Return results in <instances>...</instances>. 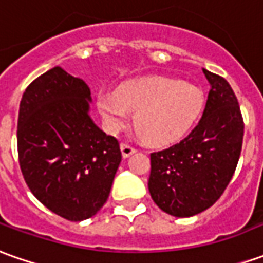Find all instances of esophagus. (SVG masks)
Here are the masks:
<instances>
[{
    "mask_svg": "<svg viewBox=\"0 0 263 263\" xmlns=\"http://www.w3.org/2000/svg\"><path fill=\"white\" fill-rule=\"evenodd\" d=\"M121 153H122V157H124V158H128L129 155H132L134 153H137V148H134L132 145H129L128 142H122V144H121Z\"/></svg>",
    "mask_w": 263,
    "mask_h": 263,
    "instance_id": "obj_1",
    "label": "esophagus"
}]
</instances>
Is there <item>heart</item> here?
I'll list each match as a JSON object with an SVG mask.
<instances>
[{
	"label": "heart",
	"mask_w": 263,
	"mask_h": 263,
	"mask_svg": "<svg viewBox=\"0 0 263 263\" xmlns=\"http://www.w3.org/2000/svg\"><path fill=\"white\" fill-rule=\"evenodd\" d=\"M98 109L110 131L125 128L131 112L146 142L168 145L192 129L203 110V93L193 85L167 78L126 82L117 92L98 93Z\"/></svg>",
	"instance_id": "obj_1"
}]
</instances>
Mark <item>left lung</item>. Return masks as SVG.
Listing matches in <instances>:
<instances>
[{
  "instance_id": "left-lung-1",
  "label": "left lung",
  "mask_w": 263,
  "mask_h": 263,
  "mask_svg": "<svg viewBox=\"0 0 263 263\" xmlns=\"http://www.w3.org/2000/svg\"><path fill=\"white\" fill-rule=\"evenodd\" d=\"M210 83L200 122L187 137L151 153L149 194L162 212L190 217L220 199L235 174L243 141V118L228 80L203 69Z\"/></svg>"
}]
</instances>
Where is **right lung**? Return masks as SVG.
<instances>
[{
    "mask_svg": "<svg viewBox=\"0 0 263 263\" xmlns=\"http://www.w3.org/2000/svg\"><path fill=\"white\" fill-rule=\"evenodd\" d=\"M90 101L83 80L53 67L28 85L20 102L23 177L35 199L70 221L101 210L122 160L118 139L89 117Z\"/></svg>",
    "mask_w": 263,
    "mask_h": 263,
    "instance_id": "1",
    "label": "right lung"
}]
</instances>
